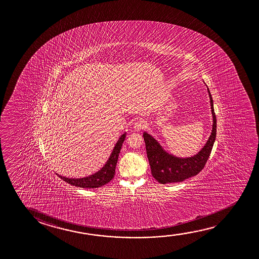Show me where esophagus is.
Returning a JSON list of instances; mask_svg holds the SVG:
<instances>
[{
	"instance_id": "1",
	"label": "esophagus",
	"mask_w": 259,
	"mask_h": 259,
	"mask_svg": "<svg viewBox=\"0 0 259 259\" xmlns=\"http://www.w3.org/2000/svg\"><path fill=\"white\" fill-rule=\"evenodd\" d=\"M145 126H146V123H145V121H144V119H140V120L136 121V123H135L134 128H135V130H136V131L138 132L141 131V130H143Z\"/></svg>"
}]
</instances>
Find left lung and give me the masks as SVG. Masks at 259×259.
Returning a JSON list of instances; mask_svg holds the SVG:
<instances>
[{
  "instance_id": "1",
  "label": "left lung",
  "mask_w": 259,
  "mask_h": 259,
  "mask_svg": "<svg viewBox=\"0 0 259 259\" xmlns=\"http://www.w3.org/2000/svg\"><path fill=\"white\" fill-rule=\"evenodd\" d=\"M208 96L210 99L213 124L211 135L208 137L203 148L194 156L180 158L167 153L161 144L146 132L144 133V139L146 147V153L153 178L161 184L170 183H180L186 179L195 176L202 170L208 157L211 153L212 147L216 140L217 119L214 112L213 100L208 89Z\"/></svg>"
}]
</instances>
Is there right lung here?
I'll use <instances>...</instances> for the list:
<instances>
[{
  "instance_id": "1",
  "label": "right lung",
  "mask_w": 259,
  "mask_h": 259,
  "mask_svg": "<svg viewBox=\"0 0 259 259\" xmlns=\"http://www.w3.org/2000/svg\"><path fill=\"white\" fill-rule=\"evenodd\" d=\"M125 136H126L125 133L120 136V138L117 141V143L115 144V147L113 149L110 157L108 158L106 164L103 166L102 169H100L96 174L89 175L88 177L79 179L67 178V177H63V176L58 174L59 177L73 186L85 188V189H96V188H99V187L109 183L115 176V166L117 163L119 153L122 148Z\"/></svg>"
}]
</instances>
